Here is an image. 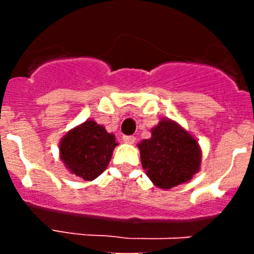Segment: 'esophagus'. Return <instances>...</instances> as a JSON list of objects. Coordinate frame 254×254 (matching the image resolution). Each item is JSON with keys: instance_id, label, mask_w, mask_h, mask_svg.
Segmentation results:
<instances>
[{"instance_id": "34e87169", "label": "esophagus", "mask_w": 254, "mask_h": 254, "mask_svg": "<svg viewBox=\"0 0 254 254\" xmlns=\"http://www.w3.org/2000/svg\"><path fill=\"white\" fill-rule=\"evenodd\" d=\"M136 137L134 136H123V142L128 143V145H132L134 142Z\"/></svg>"}]
</instances>
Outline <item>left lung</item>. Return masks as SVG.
I'll list each match as a JSON object with an SVG mask.
<instances>
[{"label": "left lung", "instance_id": "obj_1", "mask_svg": "<svg viewBox=\"0 0 254 254\" xmlns=\"http://www.w3.org/2000/svg\"><path fill=\"white\" fill-rule=\"evenodd\" d=\"M141 164L155 187L170 190L199 172L202 151L196 138L181 125L163 118L151 128V137L137 145Z\"/></svg>", "mask_w": 254, "mask_h": 254}]
</instances>
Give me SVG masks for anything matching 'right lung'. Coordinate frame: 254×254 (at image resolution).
<instances>
[{
  "mask_svg": "<svg viewBox=\"0 0 254 254\" xmlns=\"http://www.w3.org/2000/svg\"><path fill=\"white\" fill-rule=\"evenodd\" d=\"M117 145L116 136L104 126L87 120L62 137L60 158L71 174L93 181L107 169Z\"/></svg>",
  "mask_w": 254,
  "mask_h": 254,
  "instance_id": "add662e5",
  "label": "right lung"
}]
</instances>
